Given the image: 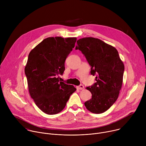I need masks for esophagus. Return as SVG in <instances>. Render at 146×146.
<instances>
[{"instance_id": "34e87169", "label": "esophagus", "mask_w": 146, "mask_h": 146, "mask_svg": "<svg viewBox=\"0 0 146 146\" xmlns=\"http://www.w3.org/2000/svg\"><path fill=\"white\" fill-rule=\"evenodd\" d=\"M76 88H77V89H78V90H82V89H84V86H83V85H82V84H81V85L79 86H77Z\"/></svg>"}]
</instances>
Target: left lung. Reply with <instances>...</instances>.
<instances>
[{
    "mask_svg": "<svg viewBox=\"0 0 146 146\" xmlns=\"http://www.w3.org/2000/svg\"><path fill=\"white\" fill-rule=\"evenodd\" d=\"M76 50H80L91 66V74L96 82L86 88L92 98L84 103L90 111L100 114L108 110L117 100L121 89L124 65L115 48L94 37L77 41Z\"/></svg>",
    "mask_w": 146,
    "mask_h": 146,
    "instance_id": "obj_1",
    "label": "left lung"
}]
</instances>
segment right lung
I'll list each match as a JSON object with an SVG mask.
<instances>
[{"label":"right lung","mask_w":146,"mask_h":146,"mask_svg":"<svg viewBox=\"0 0 146 146\" xmlns=\"http://www.w3.org/2000/svg\"><path fill=\"white\" fill-rule=\"evenodd\" d=\"M76 40V37H48L28 55L25 73L29 92L36 106L47 114L60 112L76 90L73 86L59 81L58 77L64 73L65 60Z\"/></svg>","instance_id":"1"}]
</instances>
